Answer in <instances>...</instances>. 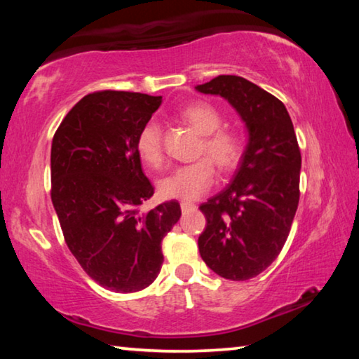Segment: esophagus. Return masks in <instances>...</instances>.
<instances>
[{
	"label": "esophagus",
	"instance_id": "34e87169",
	"mask_svg": "<svg viewBox=\"0 0 359 359\" xmlns=\"http://www.w3.org/2000/svg\"><path fill=\"white\" fill-rule=\"evenodd\" d=\"M180 209H182V212L194 210V209H196V204H193V203H187V201H184V203H180Z\"/></svg>",
	"mask_w": 359,
	"mask_h": 359
}]
</instances>
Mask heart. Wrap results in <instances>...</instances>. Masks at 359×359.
Masks as SVG:
<instances>
[{"instance_id":"b5f03b06","label":"heart","mask_w":359,"mask_h":359,"mask_svg":"<svg viewBox=\"0 0 359 359\" xmlns=\"http://www.w3.org/2000/svg\"><path fill=\"white\" fill-rule=\"evenodd\" d=\"M180 117L203 135L196 155L199 160L175 168L172 172L158 182V191L166 199L193 201L208 193L215 182V168L229 172L239 165L244 144L239 133L220 128L223 115L209 102H194L180 112ZM137 155L150 168H161L165 163L163 150V128L156 120H149L137 133Z\"/></svg>"}]
</instances>
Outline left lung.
<instances>
[{
	"instance_id": "obj_1",
	"label": "left lung",
	"mask_w": 359,
	"mask_h": 359,
	"mask_svg": "<svg viewBox=\"0 0 359 359\" xmlns=\"http://www.w3.org/2000/svg\"><path fill=\"white\" fill-rule=\"evenodd\" d=\"M239 112L248 144L231 184L199 205L208 226L198 239L212 271L248 280L272 264L287 242L299 203L301 150L280 100L239 76H218L198 85Z\"/></svg>"
}]
</instances>
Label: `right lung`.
<instances>
[{
  "label": "right lung",
  "mask_w": 359,
  "mask_h": 359,
  "mask_svg": "<svg viewBox=\"0 0 359 359\" xmlns=\"http://www.w3.org/2000/svg\"><path fill=\"white\" fill-rule=\"evenodd\" d=\"M161 96L95 92L60 123L50 151V196L65 242L82 269L102 288L135 293L160 274L161 241L180 218L169 201L149 212L154 196L136 137Z\"/></svg>",
  "instance_id": "obj_1"
}]
</instances>
